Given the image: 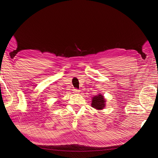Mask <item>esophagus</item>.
Here are the masks:
<instances>
[{"label": "esophagus", "mask_w": 158, "mask_h": 158, "mask_svg": "<svg viewBox=\"0 0 158 158\" xmlns=\"http://www.w3.org/2000/svg\"><path fill=\"white\" fill-rule=\"evenodd\" d=\"M73 92L74 93H78L80 92V90L77 89H73Z\"/></svg>", "instance_id": "esophagus-1"}]
</instances>
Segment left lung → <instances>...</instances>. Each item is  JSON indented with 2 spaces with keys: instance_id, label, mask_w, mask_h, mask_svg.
Masks as SVG:
<instances>
[{
  "instance_id": "obj_1",
  "label": "left lung",
  "mask_w": 158,
  "mask_h": 158,
  "mask_svg": "<svg viewBox=\"0 0 158 158\" xmlns=\"http://www.w3.org/2000/svg\"><path fill=\"white\" fill-rule=\"evenodd\" d=\"M106 99H104L103 96L99 94V95H97L96 97H94L93 98L92 101V106L93 107L97 109V110H102L106 106Z\"/></svg>"
}]
</instances>
